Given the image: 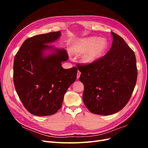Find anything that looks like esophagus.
<instances>
[{"label": "esophagus", "mask_w": 148, "mask_h": 148, "mask_svg": "<svg viewBox=\"0 0 148 148\" xmlns=\"http://www.w3.org/2000/svg\"><path fill=\"white\" fill-rule=\"evenodd\" d=\"M80 75H81V72H80L79 71H78V72H77V79H78L79 78Z\"/></svg>", "instance_id": "obj_1"}]
</instances>
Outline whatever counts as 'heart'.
Returning <instances> with one entry per match:
<instances>
[{"mask_svg": "<svg viewBox=\"0 0 148 148\" xmlns=\"http://www.w3.org/2000/svg\"><path fill=\"white\" fill-rule=\"evenodd\" d=\"M107 47V42L104 38L96 36L83 38L75 41L73 52L81 54L82 61L86 64H91L97 60L103 55Z\"/></svg>", "mask_w": 148, "mask_h": 148, "instance_id": "b5f03b06", "label": "heart"}]
</instances>
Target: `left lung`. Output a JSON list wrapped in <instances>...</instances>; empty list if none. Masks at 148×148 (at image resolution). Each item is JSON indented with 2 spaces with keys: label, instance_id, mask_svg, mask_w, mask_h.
<instances>
[{
  "label": "left lung",
  "instance_id": "1",
  "mask_svg": "<svg viewBox=\"0 0 148 148\" xmlns=\"http://www.w3.org/2000/svg\"><path fill=\"white\" fill-rule=\"evenodd\" d=\"M109 52L91 64H77L84 84L83 100L91 113H117L130 99L137 79L136 57L123 39L112 32Z\"/></svg>",
  "mask_w": 148,
  "mask_h": 148
}]
</instances>
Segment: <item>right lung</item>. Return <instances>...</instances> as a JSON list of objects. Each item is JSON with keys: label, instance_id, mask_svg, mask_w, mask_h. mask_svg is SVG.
Returning <instances> with one entry per match:
<instances>
[{"label": "right lung", "instance_id": "add662e5", "mask_svg": "<svg viewBox=\"0 0 148 148\" xmlns=\"http://www.w3.org/2000/svg\"><path fill=\"white\" fill-rule=\"evenodd\" d=\"M60 36V31H56L29 38L15 56L16 91L26 109L34 115L56 114L61 108L67 89L77 79V67L62 66V62L69 59L65 49L48 45ZM47 50L52 52L46 55Z\"/></svg>", "mask_w": 148, "mask_h": 148}]
</instances>
